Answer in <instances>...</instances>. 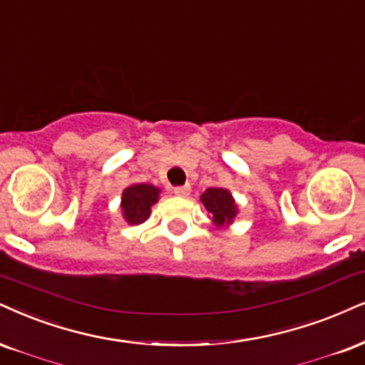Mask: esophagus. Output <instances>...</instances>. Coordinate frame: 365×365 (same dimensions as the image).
<instances>
[{
    "mask_svg": "<svg viewBox=\"0 0 365 365\" xmlns=\"http://www.w3.org/2000/svg\"><path fill=\"white\" fill-rule=\"evenodd\" d=\"M174 195L181 196V197H187L191 195V186L190 184H186V186H178L174 187Z\"/></svg>",
    "mask_w": 365,
    "mask_h": 365,
    "instance_id": "obj_1",
    "label": "esophagus"
}]
</instances>
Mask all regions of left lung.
<instances>
[{
    "label": "left lung",
    "instance_id": "left-lung-1",
    "mask_svg": "<svg viewBox=\"0 0 365 365\" xmlns=\"http://www.w3.org/2000/svg\"><path fill=\"white\" fill-rule=\"evenodd\" d=\"M200 201L208 211V217L217 228H230L238 215V205L235 197L225 187H208Z\"/></svg>",
    "mask_w": 365,
    "mask_h": 365
}]
</instances>
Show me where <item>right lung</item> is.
Here are the masks:
<instances>
[{
    "label": "right lung",
    "mask_w": 365,
    "mask_h": 365,
    "mask_svg": "<svg viewBox=\"0 0 365 365\" xmlns=\"http://www.w3.org/2000/svg\"><path fill=\"white\" fill-rule=\"evenodd\" d=\"M160 187L154 184H130L121 192V217L128 225H140L150 217L152 206L159 201Z\"/></svg>",
    "instance_id": "1"
}]
</instances>
